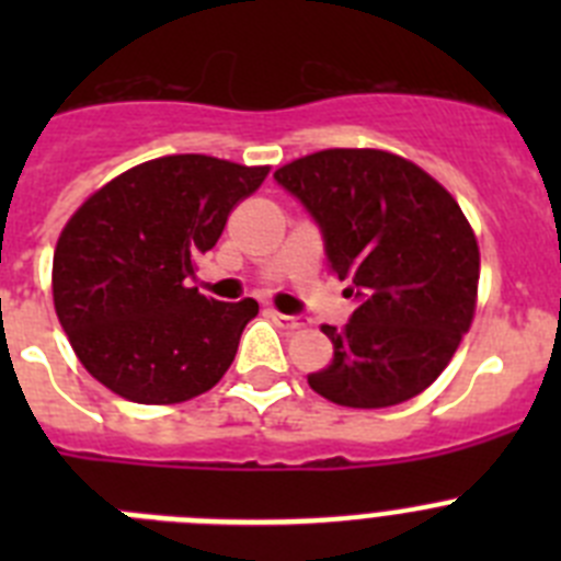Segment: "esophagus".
<instances>
[{
  "label": "esophagus",
  "mask_w": 561,
  "mask_h": 561,
  "mask_svg": "<svg viewBox=\"0 0 561 561\" xmlns=\"http://www.w3.org/2000/svg\"><path fill=\"white\" fill-rule=\"evenodd\" d=\"M270 317L272 320H275L277 325H280V329H289V331H297V329H304V320H300V317H289V314H280V311H275L272 309L270 311Z\"/></svg>",
  "instance_id": "1"
}]
</instances>
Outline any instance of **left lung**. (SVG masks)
<instances>
[{"instance_id": "8db88e82", "label": "left lung", "mask_w": 561, "mask_h": 561, "mask_svg": "<svg viewBox=\"0 0 561 561\" xmlns=\"http://www.w3.org/2000/svg\"><path fill=\"white\" fill-rule=\"evenodd\" d=\"M275 180L314 216L329 270L359 297L342 329L323 325L334 356L309 374L311 390L354 410L424 393L478 306V238L453 193L381 148H325L277 168Z\"/></svg>"}]
</instances>
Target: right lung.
I'll return each instance as SVG.
<instances>
[{"instance_id":"right-lung-1","label":"right lung","mask_w":561,"mask_h":561,"mask_svg":"<svg viewBox=\"0 0 561 561\" xmlns=\"http://www.w3.org/2000/svg\"><path fill=\"white\" fill-rule=\"evenodd\" d=\"M266 173L171 153L123 171L69 216L53 255V304L103 388L137 404H180L227 374L257 304H221L187 277Z\"/></svg>"}]
</instances>
